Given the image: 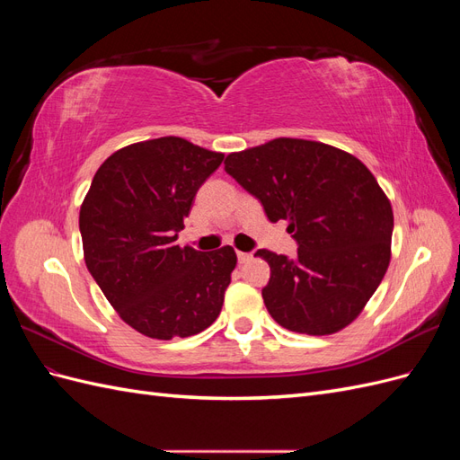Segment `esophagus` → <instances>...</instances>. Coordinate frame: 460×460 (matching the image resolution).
<instances>
[{"instance_id": "1", "label": "esophagus", "mask_w": 460, "mask_h": 460, "mask_svg": "<svg viewBox=\"0 0 460 460\" xmlns=\"http://www.w3.org/2000/svg\"><path fill=\"white\" fill-rule=\"evenodd\" d=\"M253 259V253H243V252H238V261L243 264V262H249Z\"/></svg>"}]
</instances>
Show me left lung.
I'll return each instance as SVG.
<instances>
[{
	"mask_svg": "<svg viewBox=\"0 0 460 460\" xmlns=\"http://www.w3.org/2000/svg\"><path fill=\"white\" fill-rule=\"evenodd\" d=\"M225 171L272 220H288L299 245L288 259L269 249L262 299L278 324L307 336L349 326L380 286L392 259L394 211L355 155L323 142L276 137L230 153Z\"/></svg>",
	"mask_w": 460,
	"mask_h": 460,
	"instance_id": "left-lung-1",
	"label": "left lung"
}]
</instances>
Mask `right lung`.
Here are the masks:
<instances>
[{
  "label": "right lung",
  "instance_id": "1",
  "mask_svg": "<svg viewBox=\"0 0 460 460\" xmlns=\"http://www.w3.org/2000/svg\"><path fill=\"white\" fill-rule=\"evenodd\" d=\"M222 159L176 136L137 142L103 161L82 201L86 267L124 323L147 338H188L220 314L235 252L201 253L176 240Z\"/></svg>",
  "mask_w": 460,
  "mask_h": 460
}]
</instances>
